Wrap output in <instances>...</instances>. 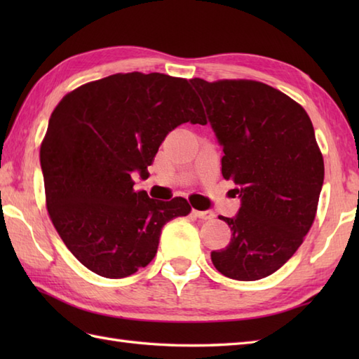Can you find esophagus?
Instances as JSON below:
<instances>
[{"instance_id": "1", "label": "esophagus", "mask_w": 359, "mask_h": 359, "mask_svg": "<svg viewBox=\"0 0 359 359\" xmlns=\"http://www.w3.org/2000/svg\"><path fill=\"white\" fill-rule=\"evenodd\" d=\"M194 215L199 219H203V220H210V219L215 217V212L210 211V210H207V211H194Z\"/></svg>"}]
</instances>
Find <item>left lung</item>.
Returning a JSON list of instances; mask_svg holds the SVG:
<instances>
[{
	"label": "left lung",
	"instance_id": "1",
	"mask_svg": "<svg viewBox=\"0 0 359 359\" xmlns=\"http://www.w3.org/2000/svg\"><path fill=\"white\" fill-rule=\"evenodd\" d=\"M224 151L222 175L233 179L241 208L220 219L228 247L211 251L217 271L257 280L279 270L315 220L324 160L311 120L288 95L251 80H189Z\"/></svg>",
	"mask_w": 359,
	"mask_h": 359
}]
</instances>
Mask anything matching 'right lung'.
Returning a JSON list of instances; mask_svg holds the SVG:
<instances>
[{
    "label": "right lung",
    "mask_w": 359,
    "mask_h": 359,
    "mask_svg": "<svg viewBox=\"0 0 359 359\" xmlns=\"http://www.w3.org/2000/svg\"><path fill=\"white\" fill-rule=\"evenodd\" d=\"M205 125L185 79L114 74L63 97L40 149L46 205L65 245L98 276H131L154 259L162 228L187 216L184 197L170 202L134 191L158 147L182 123Z\"/></svg>",
    "instance_id": "right-lung-1"
}]
</instances>
